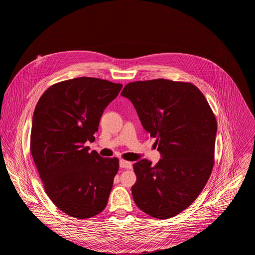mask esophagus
Here are the masks:
<instances>
[{
    "mask_svg": "<svg viewBox=\"0 0 255 255\" xmlns=\"http://www.w3.org/2000/svg\"><path fill=\"white\" fill-rule=\"evenodd\" d=\"M120 167L122 169H131L132 164L130 162H128V161H125V160H120Z\"/></svg>",
    "mask_w": 255,
    "mask_h": 255,
    "instance_id": "obj_1",
    "label": "esophagus"
}]
</instances>
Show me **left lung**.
<instances>
[{
  "instance_id": "left-lung-1",
  "label": "left lung",
  "mask_w": 255,
  "mask_h": 255,
  "mask_svg": "<svg viewBox=\"0 0 255 255\" xmlns=\"http://www.w3.org/2000/svg\"><path fill=\"white\" fill-rule=\"evenodd\" d=\"M161 159L133 164L132 197L139 209L157 219L176 216L199 195L214 164L217 122L206 98L191 83L168 79L130 82L123 89Z\"/></svg>"
}]
</instances>
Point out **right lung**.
<instances>
[{"mask_svg":"<svg viewBox=\"0 0 255 255\" xmlns=\"http://www.w3.org/2000/svg\"><path fill=\"white\" fill-rule=\"evenodd\" d=\"M123 85L94 77L56 83L40 97L32 118L30 151L47 195L66 214L91 218L108 202L118 158L89 153L104 110Z\"/></svg>","mask_w":255,"mask_h":255,"instance_id":"1","label":"right lung"}]
</instances>
